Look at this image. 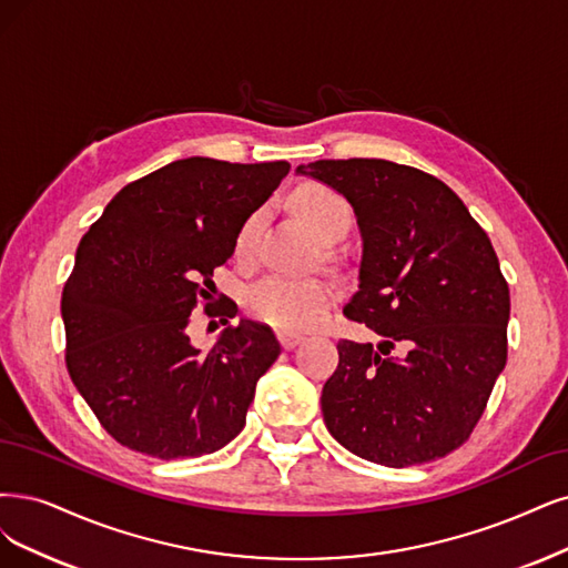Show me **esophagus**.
<instances>
[{
    "label": "esophagus",
    "mask_w": 568,
    "mask_h": 568,
    "mask_svg": "<svg viewBox=\"0 0 568 568\" xmlns=\"http://www.w3.org/2000/svg\"><path fill=\"white\" fill-rule=\"evenodd\" d=\"M278 342H281V346H283L285 351H290V348H295V346L302 342V337H300V334L278 332Z\"/></svg>",
    "instance_id": "esophagus-1"
}]
</instances>
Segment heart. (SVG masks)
I'll return each instance as SVG.
<instances>
[{
    "instance_id": "1",
    "label": "heart",
    "mask_w": 568,
    "mask_h": 568,
    "mask_svg": "<svg viewBox=\"0 0 568 568\" xmlns=\"http://www.w3.org/2000/svg\"><path fill=\"white\" fill-rule=\"evenodd\" d=\"M292 205L321 241L344 236L351 224L346 199L325 184H306L292 196ZM264 210H255L236 231L234 255L245 262L255 255ZM334 304V287L318 278H292L273 273L252 285L245 306L257 321L283 332H306L316 327Z\"/></svg>"
}]
</instances>
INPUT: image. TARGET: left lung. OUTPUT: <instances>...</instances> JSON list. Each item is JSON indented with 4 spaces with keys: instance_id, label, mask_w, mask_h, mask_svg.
I'll list each match as a JSON object with an SVG mask.
<instances>
[{
    "instance_id": "1",
    "label": "left lung",
    "mask_w": 568,
    "mask_h": 568,
    "mask_svg": "<svg viewBox=\"0 0 568 568\" xmlns=\"http://www.w3.org/2000/svg\"><path fill=\"white\" fill-rule=\"evenodd\" d=\"M353 205L363 236L358 292L344 316L379 346L342 339L323 386L325 426L388 468L422 466L468 443L508 361L510 290L494 245L452 189L384 159L297 168ZM405 347L403 359L389 351Z\"/></svg>"
}]
</instances>
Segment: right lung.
Instances as JSON below:
<instances>
[{
    "label": "right lung",
    "instance_id": "right-lung-1",
    "mask_svg": "<svg viewBox=\"0 0 568 568\" xmlns=\"http://www.w3.org/2000/svg\"><path fill=\"white\" fill-rule=\"evenodd\" d=\"M287 171V161H173L125 184L83 234L60 302L65 365L121 447L192 458L243 430L260 376L281 355L276 334L243 318L201 353L186 325L201 302L213 306V271ZM236 311L224 300L215 316Z\"/></svg>",
    "mask_w": 568,
    "mask_h": 568
}]
</instances>
